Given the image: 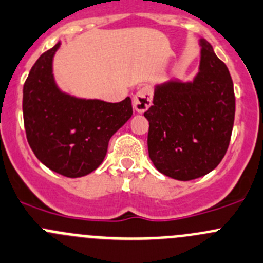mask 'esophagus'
I'll use <instances>...</instances> for the list:
<instances>
[{"mask_svg": "<svg viewBox=\"0 0 263 263\" xmlns=\"http://www.w3.org/2000/svg\"><path fill=\"white\" fill-rule=\"evenodd\" d=\"M153 101V90L149 86H144L140 88L134 95V108L139 113H144L145 110L150 108Z\"/></svg>", "mask_w": 263, "mask_h": 263, "instance_id": "obj_1", "label": "esophagus"}]
</instances>
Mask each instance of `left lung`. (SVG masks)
Returning a JSON list of instances; mask_svg holds the SVG:
<instances>
[{"label": "left lung", "mask_w": 263, "mask_h": 263, "mask_svg": "<svg viewBox=\"0 0 263 263\" xmlns=\"http://www.w3.org/2000/svg\"><path fill=\"white\" fill-rule=\"evenodd\" d=\"M193 81L171 80L154 88L147 149L163 175L189 181L215 170L230 144L235 117L234 85L228 67L204 38Z\"/></svg>", "instance_id": "8db88e82"}]
</instances>
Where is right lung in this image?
I'll return each instance as SVG.
<instances>
[{
	"label": "right lung",
	"mask_w": 263,
	"mask_h": 263,
	"mask_svg": "<svg viewBox=\"0 0 263 263\" xmlns=\"http://www.w3.org/2000/svg\"><path fill=\"white\" fill-rule=\"evenodd\" d=\"M61 43L38 58L23 88L27 140L40 162L65 177H82L103 163L110 137L131 118V99L106 103L64 92L52 60Z\"/></svg>",
	"instance_id": "1"
}]
</instances>
